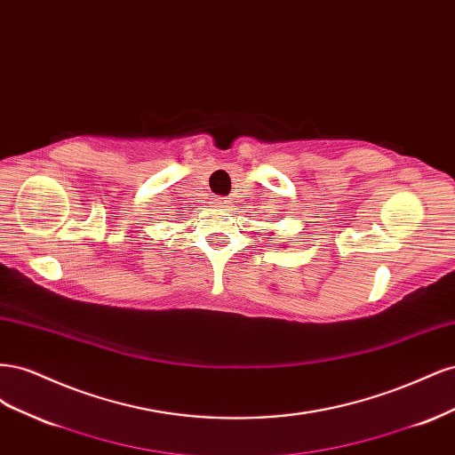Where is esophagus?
I'll return each mask as SVG.
<instances>
[{
  "instance_id": "esophagus-1",
  "label": "esophagus",
  "mask_w": 455,
  "mask_h": 455,
  "mask_svg": "<svg viewBox=\"0 0 455 455\" xmlns=\"http://www.w3.org/2000/svg\"><path fill=\"white\" fill-rule=\"evenodd\" d=\"M229 203H231V201H229L228 197H216V199H214V204L220 206V209H224V206H228Z\"/></svg>"
}]
</instances>
